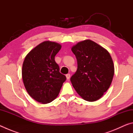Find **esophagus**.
<instances>
[{
    "label": "esophagus",
    "mask_w": 133,
    "mask_h": 133,
    "mask_svg": "<svg viewBox=\"0 0 133 133\" xmlns=\"http://www.w3.org/2000/svg\"><path fill=\"white\" fill-rule=\"evenodd\" d=\"M66 76V78L67 80H69L70 78V74H67Z\"/></svg>",
    "instance_id": "obj_1"
}]
</instances>
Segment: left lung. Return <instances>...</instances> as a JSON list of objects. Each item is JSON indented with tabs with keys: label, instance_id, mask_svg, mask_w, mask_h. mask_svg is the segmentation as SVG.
Returning <instances> with one entry per match:
<instances>
[{
	"label": "left lung",
	"instance_id": "1",
	"mask_svg": "<svg viewBox=\"0 0 133 133\" xmlns=\"http://www.w3.org/2000/svg\"><path fill=\"white\" fill-rule=\"evenodd\" d=\"M77 69L70 81L75 90L88 102L100 98L111 85L114 67L110 53L90 40L78 42L71 48Z\"/></svg>",
	"mask_w": 133,
	"mask_h": 133
}]
</instances>
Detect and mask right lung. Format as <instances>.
<instances>
[{
  "label": "right lung",
  "instance_id": "right-lung-1",
  "mask_svg": "<svg viewBox=\"0 0 133 133\" xmlns=\"http://www.w3.org/2000/svg\"><path fill=\"white\" fill-rule=\"evenodd\" d=\"M61 48L57 43L43 42L32 49L23 62L22 74L26 91L43 104L50 103L57 97L66 80L55 60Z\"/></svg>",
  "mask_w": 133,
  "mask_h": 133
}]
</instances>
